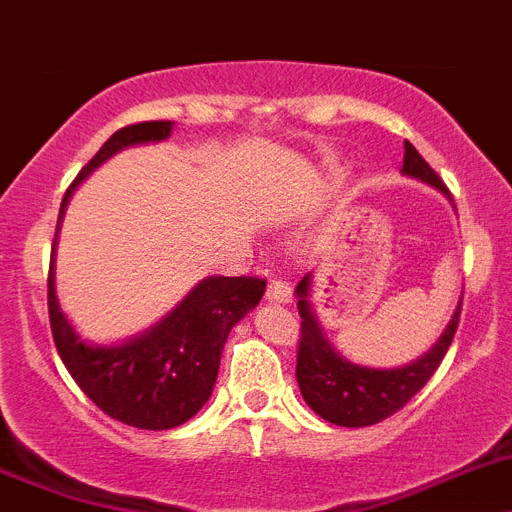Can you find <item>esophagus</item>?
<instances>
[{
  "mask_svg": "<svg viewBox=\"0 0 512 512\" xmlns=\"http://www.w3.org/2000/svg\"><path fill=\"white\" fill-rule=\"evenodd\" d=\"M265 298L270 303H290L293 301V290H290V285L283 283V280H270L265 290Z\"/></svg>",
  "mask_w": 512,
  "mask_h": 512,
  "instance_id": "obj_1",
  "label": "esophagus"
}]
</instances>
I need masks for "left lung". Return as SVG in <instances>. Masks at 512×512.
Instances as JSON below:
<instances>
[{"label":"left lung","mask_w":512,"mask_h":512,"mask_svg":"<svg viewBox=\"0 0 512 512\" xmlns=\"http://www.w3.org/2000/svg\"><path fill=\"white\" fill-rule=\"evenodd\" d=\"M400 173L408 178L434 186L446 199H451L436 170L421 158L416 147L405 140V155ZM311 273L296 285L298 313H301V342H298L296 377L303 400L316 416L336 426L362 428L380 423L398 413L418 390L434 375L449 349L454 331L459 324L462 298H459L454 316L446 324L444 334L426 354L403 367H365L336 352L334 344L326 339L316 311L311 303Z\"/></svg>","instance_id":"left-lung-1"}]
</instances>
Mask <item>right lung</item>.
<instances>
[{
	"instance_id": "obj_1",
	"label": "right lung",
	"mask_w": 512,
	"mask_h": 512,
	"mask_svg": "<svg viewBox=\"0 0 512 512\" xmlns=\"http://www.w3.org/2000/svg\"><path fill=\"white\" fill-rule=\"evenodd\" d=\"M173 122H140L114 132L86 163L63 196L48 275V311L55 347L78 388L101 411L127 426L165 431L193 418L211 398L229 331L260 303L265 280L211 275L155 326L127 342L94 344L81 339L55 296V245L78 183L127 147L163 142Z\"/></svg>"
}]
</instances>
